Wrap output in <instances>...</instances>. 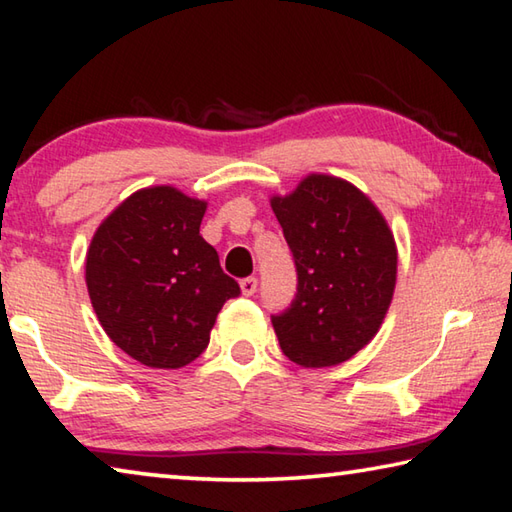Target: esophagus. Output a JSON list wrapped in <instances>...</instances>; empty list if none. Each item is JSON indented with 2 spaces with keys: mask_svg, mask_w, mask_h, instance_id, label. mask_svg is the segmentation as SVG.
I'll return each instance as SVG.
<instances>
[{
  "mask_svg": "<svg viewBox=\"0 0 512 512\" xmlns=\"http://www.w3.org/2000/svg\"><path fill=\"white\" fill-rule=\"evenodd\" d=\"M256 287H258V278H254V276H247L240 281V289H243L245 296H254Z\"/></svg>",
  "mask_w": 512,
  "mask_h": 512,
  "instance_id": "34e87169",
  "label": "esophagus"
}]
</instances>
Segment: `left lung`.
Wrapping results in <instances>:
<instances>
[{
	"mask_svg": "<svg viewBox=\"0 0 512 512\" xmlns=\"http://www.w3.org/2000/svg\"><path fill=\"white\" fill-rule=\"evenodd\" d=\"M294 256L296 294L272 323L289 361L330 368L350 359L388 312L397 283L392 231L368 196L332 176H307L272 198Z\"/></svg>",
	"mask_w": 512,
	"mask_h": 512,
	"instance_id": "left-lung-1",
	"label": "left lung"
}]
</instances>
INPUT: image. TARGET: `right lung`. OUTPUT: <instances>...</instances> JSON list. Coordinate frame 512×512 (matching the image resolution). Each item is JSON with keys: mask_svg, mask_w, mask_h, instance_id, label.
<instances>
[{"mask_svg": "<svg viewBox=\"0 0 512 512\" xmlns=\"http://www.w3.org/2000/svg\"><path fill=\"white\" fill-rule=\"evenodd\" d=\"M205 209L173 187L136 191L98 227L86 254V287L104 332L149 368L196 361L220 307L240 294L200 236Z\"/></svg>", "mask_w": 512, "mask_h": 512, "instance_id": "add662e5", "label": "right lung"}]
</instances>
